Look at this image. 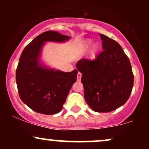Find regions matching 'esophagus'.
<instances>
[{
    "label": "esophagus",
    "instance_id": "1",
    "mask_svg": "<svg viewBox=\"0 0 149 149\" xmlns=\"http://www.w3.org/2000/svg\"><path fill=\"white\" fill-rule=\"evenodd\" d=\"M81 76H82L81 73H80V72H78V74H77V80H78V81H80V78H81Z\"/></svg>",
    "mask_w": 149,
    "mask_h": 149
}]
</instances>
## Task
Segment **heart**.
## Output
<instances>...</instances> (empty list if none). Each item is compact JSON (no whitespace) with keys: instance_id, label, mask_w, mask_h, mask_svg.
<instances>
[{"instance_id":"1","label":"heart","mask_w":149,"mask_h":149,"mask_svg":"<svg viewBox=\"0 0 149 149\" xmlns=\"http://www.w3.org/2000/svg\"><path fill=\"white\" fill-rule=\"evenodd\" d=\"M92 42L91 40H87L86 42H85V47H89L90 45H91ZM97 50H98V46L97 45H94L93 47H92V50H91V57L93 58L95 57V54H96V52H97Z\"/></svg>"}]
</instances>
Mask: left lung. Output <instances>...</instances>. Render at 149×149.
Instances as JSON below:
<instances>
[{
	"label": "left lung",
	"mask_w": 149,
	"mask_h": 149,
	"mask_svg": "<svg viewBox=\"0 0 149 149\" xmlns=\"http://www.w3.org/2000/svg\"><path fill=\"white\" fill-rule=\"evenodd\" d=\"M104 50L96 59H80L76 67L82 73L84 97L92 110L107 113L126 103L134 85L129 58L116 40L100 34Z\"/></svg>",
	"instance_id": "left-lung-1"
}]
</instances>
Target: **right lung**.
<instances>
[{"mask_svg": "<svg viewBox=\"0 0 149 149\" xmlns=\"http://www.w3.org/2000/svg\"><path fill=\"white\" fill-rule=\"evenodd\" d=\"M70 38L57 31L42 33L22 51L16 70L20 99L34 111L45 115L60 112L68 94L76 81L78 71L63 72L39 64L40 50L46 41L64 42Z\"/></svg>", "mask_w": 149, "mask_h": 149, "instance_id": "1", "label": "right lung"}]
</instances>
